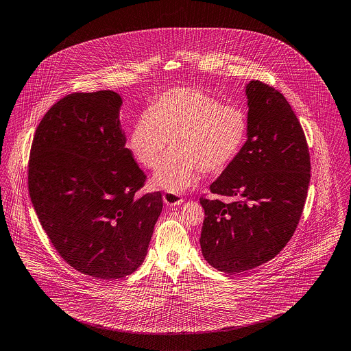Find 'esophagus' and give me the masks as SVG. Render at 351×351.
I'll list each match as a JSON object with an SVG mask.
<instances>
[{
    "instance_id": "1",
    "label": "esophagus",
    "mask_w": 351,
    "mask_h": 351,
    "mask_svg": "<svg viewBox=\"0 0 351 351\" xmlns=\"http://www.w3.org/2000/svg\"><path fill=\"white\" fill-rule=\"evenodd\" d=\"M163 202L167 206H176L184 202V198L180 194H174V193H165L163 194Z\"/></svg>"
}]
</instances>
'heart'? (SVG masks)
Masks as SVG:
<instances>
[{
	"mask_svg": "<svg viewBox=\"0 0 351 351\" xmlns=\"http://www.w3.org/2000/svg\"><path fill=\"white\" fill-rule=\"evenodd\" d=\"M248 132L245 112L204 91L180 87L156 99L131 128L128 149L136 162L156 170L153 186L180 194L205 173H219L240 153Z\"/></svg>",
	"mask_w": 351,
	"mask_h": 351,
	"instance_id": "1",
	"label": "heart"
}]
</instances>
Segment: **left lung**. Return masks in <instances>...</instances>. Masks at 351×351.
Wrapping results in <instances>:
<instances>
[{"label":"left lung","instance_id":"left-lung-1","mask_svg":"<svg viewBox=\"0 0 351 351\" xmlns=\"http://www.w3.org/2000/svg\"><path fill=\"white\" fill-rule=\"evenodd\" d=\"M245 95L247 142L210 185L212 193L233 201L199 198L202 255L228 274L258 267L286 247L311 177L306 136L287 99L258 80L245 86Z\"/></svg>","mask_w":351,"mask_h":351}]
</instances>
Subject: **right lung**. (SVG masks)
<instances>
[{"label":"right lung","instance_id":"right-lung-1","mask_svg":"<svg viewBox=\"0 0 351 351\" xmlns=\"http://www.w3.org/2000/svg\"><path fill=\"white\" fill-rule=\"evenodd\" d=\"M123 100L108 90L66 95L36 128L28 165L33 208L51 243L76 271L125 278L143 263L162 212L121 126Z\"/></svg>","mask_w":351,"mask_h":351}]
</instances>
